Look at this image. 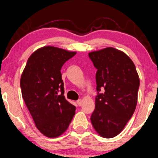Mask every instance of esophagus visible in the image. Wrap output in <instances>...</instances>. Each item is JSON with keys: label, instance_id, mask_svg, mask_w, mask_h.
<instances>
[{"label": "esophagus", "instance_id": "esophagus-1", "mask_svg": "<svg viewBox=\"0 0 158 158\" xmlns=\"http://www.w3.org/2000/svg\"><path fill=\"white\" fill-rule=\"evenodd\" d=\"M82 103H83V101H82V100H81V99H79V100H77V105L79 106H81L82 105Z\"/></svg>", "mask_w": 158, "mask_h": 158}]
</instances>
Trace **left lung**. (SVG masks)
<instances>
[{
  "label": "left lung",
  "instance_id": "obj_1",
  "mask_svg": "<svg viewBox=\"0 0 158 158\" xmlns=\"http://www.w3.org/2000/svg\"><path fill=\"white\" fill-rule=\"evenodd\" d=\"M96 72L98 95L91 122L100 136L114 138L131 118L138 102L140 79L130 57L107 47L89 53ZM105 92L99 94L100 89Z\"/></svg>",
  "mask_w": 158,
  "mask_h": 158
}]
</instances>
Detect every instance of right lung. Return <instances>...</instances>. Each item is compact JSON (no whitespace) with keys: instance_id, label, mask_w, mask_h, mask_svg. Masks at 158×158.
Returning a JSON list of instances; mask_svg holds the SVG:
<instances>
[{"instance_id":"add662e5","label":"right lung","mask_w":158,"mask_h":158,"mask_svg":"<svg viewBox=\"0 0 158 158\" xmlns=\"http://www.w3.org/2000/svg\"><path fill=\"white\" fill-rule=\"evenodd\" d=\"M55 46H44L28 59L20 77L22 97L35 126L48 138H57L68 129L75 106L65 98L60 69L75 56Z\"/></svg>"}]
</instances>
